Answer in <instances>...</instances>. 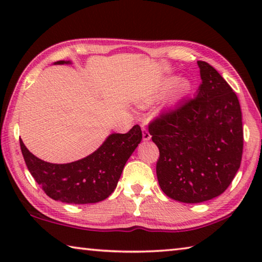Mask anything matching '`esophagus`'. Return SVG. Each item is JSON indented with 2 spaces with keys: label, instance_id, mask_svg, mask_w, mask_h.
I'll return each mask as SVG.
<instances>
[{
  "label": "esophagus",
  "instance_id": "obj_1",
  "mask_svg": "<svg viewBox=\"0 0 262 262\" xmlns=\"http://www.w3.org/2000/svg\"><path fill=\"white\" fill-rule=\"evenodd\" d=\"M142 136H143L144 141H149L150 139H151V135H150V133L148 132V129L144 126H142Z\"/></svg>",
  "mask_w": 262,
  "mask_h": 262
}]
</instances>
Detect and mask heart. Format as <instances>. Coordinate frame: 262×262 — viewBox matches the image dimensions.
<instances>
[{
  "instance_id": "heart-1",
  "label": "heart",
  "mask_w": 262,
  "mask_h": 262,
  "mask_svg": "<svg viewBox=\"0 0 262 262\" xmlns=\"http://www.w3.org/2000/svg\"><path fill=\"white\" fill-rule=\"evenodd\" d=\"M170 90L171 91L167 95L166 104L173 106L189 95L192 91V83L186 78L179 79L177 76H164L145 89L140 96L139 104L141 106L152 104L162 99Z\"/></svg>"
}]
</instances>
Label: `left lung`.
<instances>
[{"instance_id":"1","label":"left lung","mask_w":262,"mask_h":262,"mask_svg":"<svg viewBox=\"0 0 262 262\" xmlns=\"http://www.w3.org/2000/svg\"><path fill=\"white\" fill-rule=\"evenodd\" d=\"M202 83L193 99L150 122L159 149L158 184L173 200L199 203L219 196L242 162L243 122L237 95L219 72L198 61Z\"/></svg>"}]
</instances>
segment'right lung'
<instances>
[{
    "instance_id": "add662e5",
    "label": "right lung",
    "mask_w": 262,
    "mask_h": 262,
    "mask_svg": "<svg viewBox=\"0 0 262 262\" xmlns=\"http://www.w3.org/2000/svg\"><path fill=\"white\" fill-rule=\"evenodd\" d=\"M70 63L57 61L55 64ZM142 140L135 125L126 134H111L95 152L67 164L41 161L19 140L21 154L30 173L53 200L75 205L96 203L113 193L125 164Z\"/></svg>"
}]
</instances>
